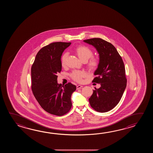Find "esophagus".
I'll return each mask as SVG.
<instances>
[{"instance_id":"1","label":"esophagus","mask_w":153,"mask_h":153,"mask_svg":"<svg viewBox=\"0 0 153 153\" xmlns=\"http://www.w3.org/2000/svg\"><path fill=\"white\" fill-rule=\"evenodd\" d=\"M82 87H83V86H81V85H77V86H76V89H77V90H78V89H80V88H81Z\"/></svg>"}]
</instances>
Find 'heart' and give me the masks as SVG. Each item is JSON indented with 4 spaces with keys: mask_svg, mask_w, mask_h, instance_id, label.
<instances>
[{
    "mask_svg": "<svg viewBox=\"0 0 153 153\" xmlns=\"http://www.w3.org/2000/svg\"><path fill=\"white\" fill-rule=\"evenodd\" d=\"M74 52L78 55L79 58L83 62H86V66L91 71H94L97 68L99 65L98 59L94 57L93 51L89 47L85 45H79L75 48ZM68 57L67 53L62 55L61 62L62 67H65ZM72 79L76 82H81L82 79L85 76L84 72L79 71H73L70 74Z\"/></svg>",
    "mask_w": 153,
    "mask_h": 153,
    "instance_id": "obj_1",
    "label": "heart"
}]
</instances>
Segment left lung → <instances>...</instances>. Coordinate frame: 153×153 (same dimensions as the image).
Segmentation results:
<instances>
[{
	"label": "left lung",
	"instance_id": "obj_1",
	"mask_svg": "<svg viewBox=\"0 0 153 153\" xmlns=\"http://www.w3.org/2000/svg\"><path fill=\"white\" fill-rule=\"evenodd\" d=\"M84 42L94 46L100 55L99 65L94 72L92 82L100 84L93 90L89 102L94 110L105 113L113 109L120 101L127 84L124 62L116 48L101 38Z\"/></svg>",
	"mask_w": 153,
	"mask_h": 153
}]
</instances>
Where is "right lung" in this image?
Wrapping results in <instances>:
<instances>
[{"instance_id":"obj_1","label":"right lung","mask_w":153,"mask_h":153,"mask_svg":"<svg viewBox=\"0 0 153 153\" xmlns=\"http://www.w3.org/2000/svg\"><path fill=\"white\" fill-rule=\"evenodd\" d=\"M71 42H52L40 49L31 68L33 94L42 109L50 114L62 116L72 108L71 96L76 86L71 82L57 83L61 72L62 53Z\"/></svg>"}]
</instances>
